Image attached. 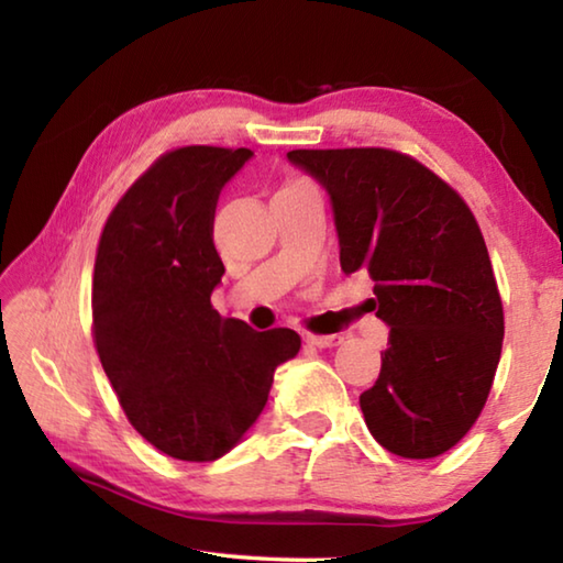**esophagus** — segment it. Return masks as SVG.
<instances>
[{"instance_id":"obj_1","label":"esophagus","mask_w":563,"mask_h":563,"mask_svg":"<svg viewBox=\"0 0 563 563\" xmlns=\"http://www.w3.org/2000/svg\"><path fill=\"white\" fill-rule=\"evenodd\" d=\"M305 340L316 347H338L342 345V335H305Z\"/></svg>"}]
</instances>
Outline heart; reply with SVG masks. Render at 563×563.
I'll use <instances>...</instances> for the list:
<instances>
[{"mask_svg": "<svg viewBox=\"0 0 563 563\" xmlns=\"http://www.w3.org/2000/svg\"><path fill=\"white\" fill-rule=\"evenodd\" d=\"M298 184H300V180H298ZM288 186H292V184H288Z\"/></svg>", "mask_w": 563, "mask_h": 563, "instance_id": "heart-1", "label": "heart"}]
</instances>
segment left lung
I'll return each instance as SVG.
<instances>
[{
	"mask_svg": "<svg viewBox=\"0 0 563 563\" xmlns=\"http://www.w3.org/2000/svg\"><path fill=\"white\" fill-rule=\"evenodd\" d=\"M325 188L340 268L369 273L389 328L367 430L393 454L430 460L472 430L497 373L504 310L479 225L415 158L387 148L288 151Z\"/></svg>",
	"mask_w": 563,
	"mask_h": 563,
	"instance_id": "8db88e82",
	"label": "left lung"
}]
</instances>
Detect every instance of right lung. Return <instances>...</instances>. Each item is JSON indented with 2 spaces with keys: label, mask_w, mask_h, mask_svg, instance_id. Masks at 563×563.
Returning <instances> with one entry per match:
<instances>
[{
  "label": "right lung",
  "mask_w": 563,
  "mask_h": 563,
  "mask_svg": "<svg viewBox=\"0 0 563 563\" xmlns=\"http://www.w3.org/2000/svg\"><path fill=\"white\" fill-rule=\"evenodd\" d=\"M251 148L161 156L113 208L93 265V342L119 402L174 460L213 462L268 402L273 373L300 350L288 328L258 332L211 305L225 273L213 245L223 186Z\"/></svg>",
  "instance_id": "1"
}]
</instances>
